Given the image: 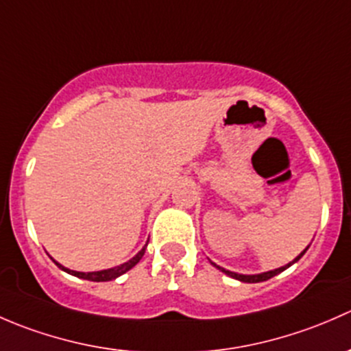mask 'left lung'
Masks as SVG:
<instances>
[{"label": "left lung", "mask_w": 351, "mask_h": 351, "mask_svg": "<svg viewBox=\"0 0 351 351\" xmlns=\"http://www.w3.org/2000/svg\"><path fill=\"white\" fill-rule=\"evenodd\" d=\"M307 250H304L302 253L299 254V256L295 258V260L292 261V263H289V265H285V267H282V268H277V270H271V271H265V274H260V275H239V274H234V271H229V270H224V268H221V267H217V265L215 263H212L214 265V267H217L219 270L221 271H224L226 275H229V277H232V278H236V280H241V282H247V284H256V282H265V280H268V278H271V277H275V275H278L280 274V271H284V270H287V268L290 267V265H293L295 263V261H299L300 258H302V254L306 253Z\"/></svg>", "instance_id": "8db88e82"}]
</instances>
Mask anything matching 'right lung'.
Wrapping results in <instances>:
<instances>
[{
  "mask_svg": "<svg viewBox=\"0 0 351 351\" xmlns=\"http://www.w3.org/2000/svg\"><path fill=\"white\" fill-rule=\"evenodd\" d=\"M144 251H146V247H143V250L139 251V253L136 254V256L132 258V260H129L127 263L120 265V267H115V268H110V270H101V271H90V274H83V271H74V270H67V268L61 267V265L56 261V265H58L59 268H62V270L67 271V274L74 275V277H80V278H84V280H91V282H108V280H113V278L120 277V275H123L125 271H129L130 268L136 267L137 263H139L141 258L144 256Z\"/></svg>",
  "mask_w": 351,
  "mask_h": 351,
  "instance_id": "1",
  "label": "right lung"
}]
</instances>
